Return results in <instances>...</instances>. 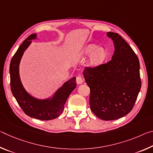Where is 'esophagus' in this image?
<instances>
[{"label": "esophagus", "mask_w": 153, "mask_h": 153, "mask_svg": "<svg viewBox=\"0 0 153 153\" xmlns=\"http://www.w3.org/2000/svg\"><path fill=\"white\" fill-rule=\"evenodd\" d=\"M76 82L77 84H81L83 82H84V79H82V77L81 76H78L76 77Z\"/></svg>", "instance_id": "1"}]
</instances>
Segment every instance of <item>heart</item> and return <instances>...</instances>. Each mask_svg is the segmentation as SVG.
<instances>
[{"instance_id":"obj_1","label":"heart","mask_w":153,"mask_h":153,"mask_svg":"<svg viewBox=\"0 0 153 153\" xmlns=\"http://www.w3.org/2000/svg\"><path fill=\"white\" fill-rule=\"evenodd\" d=\"M82 53L84 55H90L88 60L89 65L96 67L101 64L107 56V51L102 47H98L96 45H89L85 47Z\"/></svg>"}]
</instances>
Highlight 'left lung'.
Returning a JSON list of instances; mask_svg holds the SVG:
<instances>
[{"label": "left lung", "instance_id": "obj_1", "mask_svg": "<svg viewBox=\"0 0 153 153\" xmlns=\"http://www.w3.org/2000/svg\"><path fill=\"white\" fill-rule=\"evenodd\" d=\"M115 52L111 60L86 67L84 77L90 88V109L98 118L117 120L132 110L141 88L140 62L126 40L117 33L107 32Z\"/></svg>", "mask_w": 153, "mask_h": 153}]
</instances>
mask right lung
Returning <instances> with one entry per match:
<instances>
[{
    "instance_id": "1",
    "label": "right lung",
    "mask_w": 153,
    "mask_h": 153,
    "mask_svg": "<svg viewBox=\"0 0 153 153\" xmlns=\"http://www.w3.org/2000/svg\"><path fill=\"white\" fill-rule=\"evenodd\" d=\"M36 37V33L28 36L11 59L9 67L11 90L17 103L27 115L40 120H51L59 117L63 112L67 98L76 87V77H72L65 83L51 98L37 99L25 91L19 77V63L24 51L30 46L32 40Z\"/></svg>"
}]
</instances>
